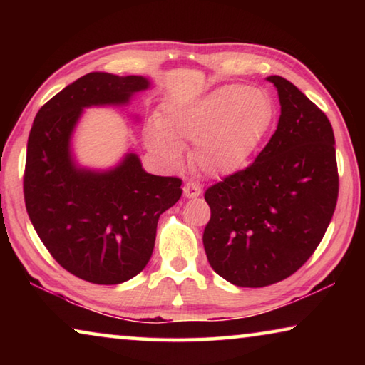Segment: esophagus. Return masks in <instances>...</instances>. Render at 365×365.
I'll use <instances>...</instances> for the list:
<instances>
[{
	"label": "esophagus",
	"mask_w": 365,
	"mask_h": 365,
	"mask_svg": "<svg viewBox=\"0 0 365 365\" xmlns=\"http://www.w3.org/2000/svg\"><path fill=\"white\" fill-rule=\"evenodd\" d=\"M183 195H185V197H188V200H193V197L201 196V188H200V185H196V183H193V182L185 183V187H183Z\"/></svg>",
	"instance_id": "34e87169"
}]
</instances>
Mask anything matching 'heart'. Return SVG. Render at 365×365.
Here are the masks:
<instances>
[{
    "label": "heart",
    "instance_id": "b5f03b06",
    "mask_svg": "<svg viewBox=\"0 0 365 365\" xmlns=\"http://www.w3.org/2000/svg\"><path fill=\"white\" fill-rule=\"evenodd\" d=\"M275 103L265 90L220 85L187 104H169L146 130V143L169 160H180V145L195 143L193 163L211 178L245 170L275 123Z\"/></svg>",
    "mask_w": 365,
    "mask_h": 365
}]
</instances>
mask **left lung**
<instances>
[{"mask_svg": "<svg viewBox=\"0 0 365 365\" xmlns=\"http://www.w3.org/2000/svg\"><path fill=\"white\" fill-rule=\"evenodd\" d=\"M280 119L255 163L206 190L202 245L215 274L261 288L293 275L322 242L338 200L330 120L287 78L267 77Z\"/></svg>", "mask_w": 365, "mask_h": 365, "instance_id": "obj_1", "label": "left lung"}]
</instances>
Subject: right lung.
I'll use <instances>...</instances> for the list:
<instances>
[{"mask_svg":"<svg viewBox=\"0 0 365 365\" xmlns=\"http://www.w3.org/2000/svg\"><path fill=\"white\" fill-rule=\"evenodd\" d=\"M150 86L141 76L90 72L41 106L29 135L30 222L58 264L90 283L117 285L138 275L153 255L159 215L182 196L180 178L148 174L135 153L108 170L82 168L72 154L85 108L123 106Z\"/></svg>","mask_w":365,"mask_h":365,"instance_id":"add662e5","label":"right lung"}]
</instances>
